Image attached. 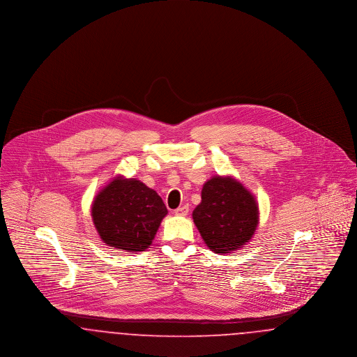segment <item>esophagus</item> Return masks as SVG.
Masks as SVG:
<instances>
[{
	"label": "esophagus",
	"mask_w": 357,
	"mask_h": 357,
	"mask_svg": "<svg viewBox=\"0 0 357 357\" xmlns=\"http://www.w3.org/2000/svg\"><path fill=\"white\" fill-rule=\"evenodd\" d=\"M187 214H188V206H187V204H185V206H181V207H178V208L175 210V215L186 217Z\"/></svg>",
	"instance_id": "obj_1"
}]
</instances>
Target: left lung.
I'll return each instance as SVG.
<instances>
[{
  "label": "left lung",
  "mask_w": 357,
  "mask_h": 357,
  "mask_svg": "<svg viewBox=\"0 0 357 357\" xmlns=\"http://www.w3.org/2000/svg\"><path fill=\"white\" fill-rule=\"evenodd\" d=\"M192 220L207 248L217 255L243 248L259 221L255 195L233 176H213L202 188Z\"/></svg>",
  "instance_id": "obj_1"
}]
</instances>
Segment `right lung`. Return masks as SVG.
Masks as SVG:
<instances>
[{
	"mask_svg": "<svg viewBox=\"0 0 357 357\" xmlns=\"http://www.w3.org/2000/svg\"><path fill=\"white\" fill-rule=\"evenodd\" d=\"M91 215L105 245L137 253L153 243L167 208L143 182L116 176L95 197Z\"/></svg>",
	"mask_w": 357,
	"mask_h": 357,
	"instance_id": "obj_1",
	"label": "right lung"
}]
</instances>
